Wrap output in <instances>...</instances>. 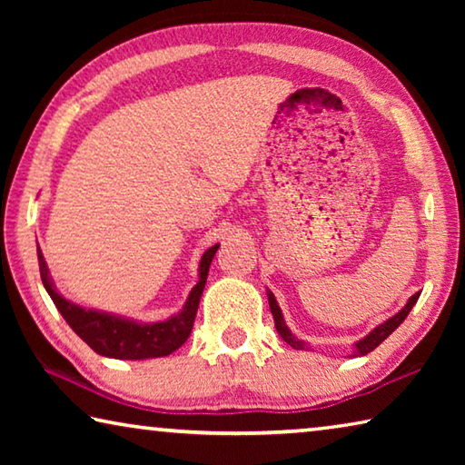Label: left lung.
Masks as SVG:
<instances>
[{"instance_id":"8db88e82","label":"left lung","mask_w":465,"mask_h":465,"mask_svg":"<svg viewBox=\"0 0 465 465\" xmlns=\"http://www.w3.org/2000/svg\"><path fill=\"white\" fill-rule=\"evenodd\" d=\"M419 297H420V293H414L411 299H408V303L404 305V308L396 313V316H391L390 320H385L383 324L373 328L371 332H369L365 338H361V341L355 344L352 357H359V355L363 357V355H367V352H371L373 349H377V346H380L385 341V338H388L393 332V330H396L400 324H402L408 313H411V310L414 308V303L419 302ZM269 305H271V313H272V318H274V328H277V332L281 334L282 341L293 346V349H297V351L308 349V344H305L303 341H299V338H295V334L291 332L289 326L285 324V320H282V313H281L277 299H274V295L271 293V291H269Z\"/></svg>"}]
</instances>
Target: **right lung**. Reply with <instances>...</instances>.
I'll list each match as a JSON object with an SVG mask.
<instances>
[{
    "label": "right lung",
    "instance_id": "1",
    "mask_svg": "<svg viewBox=\"0 0 465 465\" xmlns=\"http://www.w3.org/2000/svg\"><path fill=\"white\" fill-rule=\"evenodd\" d=\"M217 248L219 243L211 246L203 254L199 264V282H196L191 293H188L184 308L180 310L176 316L163 322H153V324H143V322L121 318L114 316V313L98 310H85L82 305L69 302V299L59 295L57 289H54L38 243L36 254L38 269H41V279L46 293L51 295L53 303L57 305V310L61 312V316L65 318L67 324L74 328V332L80 336L94 352H98L102 357L141 361L166 357L170 352L180 349V346L186 342V338L191 336L204 282H207L209 266L211 261H213Z\"/></svg>",
    "mask_w": 465,
    "mask_h": 465
}]
</instances>
